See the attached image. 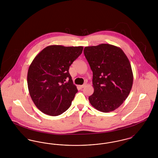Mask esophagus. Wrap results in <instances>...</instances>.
<instances>
[{
  "label": "esophagus",
  "instance_id": "obj_1",
  "mask_svg": "<svg viewBox=\"0 0 158 158\" xmlns=\"http://www.w3.org/2000/svg\"><path fill=\"white\" fill-rule=\"evenodd\" d=\"M85 86H86V84H84V85H80V86H79V88H80L81 89H82L83 88H85Z\"/></svg>",
  "mask_w": 158,
  "mask_h": 158
}]
</instances>
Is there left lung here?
I'll use <instances>...</instances> for the list:
<instances>
[{"mask_svg": "<svg viewBox=\"0 0 158 158\" xmlns=\"http://www.w3.org/2000/svg\"><path fill=\"white\" fill-rule=\"evenodd\" d=\"M85 56L93 73L90 104L98 111L116 110L127 98L133 75L127 57L120 48L108 44L85 47Z\"/></svg>", "mask_w": 158, "mask_h": 158, "instance_id": "1", "label": "left lung"}]
</instances>
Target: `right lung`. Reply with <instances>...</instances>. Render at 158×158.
<instances>
[{
  "label": "right lung",
  "instance_id": "1",
  "mask_svg": "<svg viewBox=\"0 0 158 158\" xmlns=\"http://www.w3.org/2000/svg\"><path fill=\"white\" fill-rule=\"evenodd\" d=\"M83 48L49 45L32 61L27 75L28 88L32 101L41 112L57 116L72 104L77 89L69 69Z\"/></svg>",
  "mask_w": 158,
  "mask_h": 158
}]
</instances>
